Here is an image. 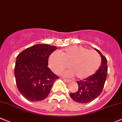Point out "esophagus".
Wrapping results in <instances>:
<instances>
[{"label":"esophagus","instance_id":"1","mask_svg":"<svg viewBox=\"0 0 122 122\" xmlns=\"http://www.w3.org/2000/svg\"><path fill=\"white\" fill-rule=\"evenodd\" d=\"M64 81L65 82H66L69 83V82H71V81L70 80V79H64Z\"/></svg>","mask_w":122,"mask_h":122}]
</instances>
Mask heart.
I'll return each instance as SVG.
<instances>
[{
  "instance_id": "obj_1",
  "label": "heart",
  "mask_w": 122,
  "mask_h": 122,
  "mask_svg": "<svg viewBox=\"0 0 122 122\" xmlns=\"http://www.w3.org/2000/svg\"><path fill=\"white\" fill-rule=\"evenodd\" d=\"M101 58L97 52L79 46H70L58 53L53 52L49 56L48 64L56 74L69 67L71 70L64 72L63 75L84 79L95 73L99 68Z\"/></svg>"
}]
</instances>
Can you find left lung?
Instances as JSON below:
<instances>
[{
    "instance_id": "obj_1",
    "label": "left lung",
    "mask_w": 122,
    "mask_h": 122,
    "mask_svg": "<svg viewBox=\"0 0 122 122\" xmlns=\"http://www.w3.org/2000/svg\"><path fill=\"white\" fill-rule=\"evenodd\" d=\"M95 50L101 55L102 64L96 73L91 76L77 81L78 90L76 93H70L73 100L79 103H88L92 102L102 93L108 73L107 60L99 50Z\"/></svg>"
}]
</instances>
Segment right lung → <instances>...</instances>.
<instances>
[{
	"label": "right lung",
	"instance_id": "1",
	"mask_svg": "<svg viewBox=\"0 0 122 122\" xmlns=\"http://www.w3.org/2000/svg\"><path fill=\"white\" fill-rule=\"evenodd\" d=\"M56 49V46L49 44H36L17 56L14 69L17 86L20 93L29 101L44 99L55 80L59 79L47 67L49 56Z\"/></svg>",
	"mask_w": 122,
	"mask_h": 122
}]
</instances>
